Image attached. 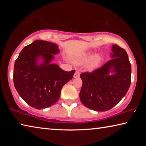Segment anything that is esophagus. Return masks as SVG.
Instances as JSON below:
<instances>
[{
  "instance_id": "34e87169",
  "label": "esophagus",
  "mask_w": 146,
  "mask_h": 146,
  "mask_svg": "<svg viewBox=\"0 0 146 146\" xmlns=\"http://www.w3.org/2000/svg\"><path fill=\"white\" fill-rule=\"evenodd\" d=\"M79 76H80V72L78 71H76V72L75 73V74H74V75H73V77L74 78H78Z\"/></svg>"
}]
</instances>
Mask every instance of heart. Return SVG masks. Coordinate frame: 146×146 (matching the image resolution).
Masks as SVG:
<instances>
[{
    "label": "heart",
    "mask_w": 146,
    "mask_h": 146,
    "mask_svg": "<svg viewBox=\"0 0 146 146\" xmlns=\"http://www.w3.org/2000/svg\"><path fill=\"white\" fill-rule=\"evenodd\" d=\"M91 57V53H86L81 55L78 59L76 60L77 63H82L88 61ZM100 61V57L99 55H95L93 57L91 58L90 62V66L91 68H94L98 65Z\"/></svg>",
    "instance_id": "b5f03b06"
}]
</instances>
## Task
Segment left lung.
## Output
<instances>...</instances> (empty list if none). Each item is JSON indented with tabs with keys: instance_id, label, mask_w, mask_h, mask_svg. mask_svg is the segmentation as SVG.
<instances>
[{
	"instance_id": "1",
	"label": "left lung",
	"mask_w": 146,
	"mask_h": 146,
	"mask_svg": "<svg viewBox=\"0 0 146 146\" xmlns=\"http://www.w3.org/2000/svg\"><path fill=\"white\" fill-rule=\"evenodd\" d=\"M111 59L92 72L80 74L82 86L80 99L96 111L113 108L127 93L131 84V66L124 49L113 45ZM113 72L110 76L109 73Z\"/></svg>"
}]
</instances>
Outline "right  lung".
I'll list each match as a JSON object with an SVG mask.
<instances>
[{
	"mask_svg": "<svg viewBox=\"0 0 146 146\" xmlns=\"http://www.w3.org/2000/svg\"><path fill=\"white\" fill-rule=\"evenodd\" d=\"M59 53L58 46L50 42L35 40L24 47L15 62L13 82L21 98L38 110L53 106L60 98L63 86L73 78L75 71H65L51 64ZM40 57L43 62H37Z\"/></svg>",
	"mask_w": 146,
	"mask_h": 146,
	"instance_id": "obj_1",
	"label": "right lung"
}]
</instances>
